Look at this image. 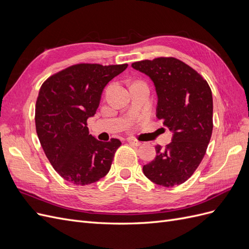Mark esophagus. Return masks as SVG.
Returning a JSON list of instances; mask_svg holds the SVG:
<instances>
[{
  "mask_svg": "<svg viewBox=\"0 0 249 249\" xmlns=\"http://www.w3.org/2000/svg\"><path fill=\"white\" fill-rule=\"evenodd\" d=\"M127 142H129L131 145H134V146H140V145H141V142H140V141H138L137 139L133 138V137L127 138Z\"/></svg>",
  "mask_w": 249,
  "mask_h": 249,
  "instance_id": "1",
  "label": "esophagus"
}]
</instances>
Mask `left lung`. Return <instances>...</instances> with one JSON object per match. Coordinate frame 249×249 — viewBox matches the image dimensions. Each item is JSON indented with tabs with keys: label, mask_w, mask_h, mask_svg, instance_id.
I'll list each match as a JSON object with an SVG mask.
<instances>
[{
	"label": "left lung",
	"mask_w": 249,
	"mask_h": 249,
	"mask_svg": "<svg viewBox=\"0 0 249 249\" xmlns=\"http://www.w3.org/2000/svg\"><path fill=\"white\" fill-rule=\"evenodd\" d=\"M154 82L157 117L173 133L172 141L156 146L155 159L143 166L152 182L164 187L185 183L205 157L213 131V97L208 82L173 57L132 63Z\"/></svg>",
	"instance_id": "1"
}]
</instances>
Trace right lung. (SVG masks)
Instances as JSON below:
<instances>
[{
  "mask_svg": "<svg viewBox=\"0 0 249 249\" xmlns=\"http://www.w3.org/2000/svg\"><path fill=\"white\" fill-rule=\"evenodd\" d=\"M127 64H74L43 82L35 107L36 133L52 166L74 185H89L110 170L118 139L99 141L89 135L102 92Z\"/></svg>",
  "mask_w": 249,
  "mask_h": 249,
  "instance_id": "right-lung-1",
  "label": "right lung"
}]
</instances>
